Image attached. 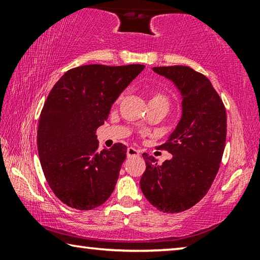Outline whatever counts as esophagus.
Masks as SVG:
<instances>
[{"label": "esophagus", "mask_w": 260, "mask_h": 260, "mask_svg": "<svg viewBox=\"0 0 260 260\" xmlns=\"http://www.w3.org/2000/svg\"><path fill=\"white\" fill-rule=\"evenodd\" d=\"M139 155H140V151L138 150V149L132 148V147H129L128 149H127V157H128V158L136 157V156H139Z\"/></svg>", "instance_id": "obj_1"}]
</instances>
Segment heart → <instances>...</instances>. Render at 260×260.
Masks as SVG:
<instances>
[{"mask_svg": "<svg viewBox=\"0 0 260 260\" xmlns=\"http://www.w3.org/2000/svg\"><path fill=\"white\" fill-rule=\"evenodd\" d=\"M149 103H162L169 105V99H167V96L164 93H161V91H155V93L151 94L150 102Z\"/></svg>", "mask_w": 260, "mask_h": 260, "instance_id": "obj_1", "label": "heart"}]
</instances>
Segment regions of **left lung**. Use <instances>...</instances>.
<instances>
[{
    "instance_id": "1",
    "label": "left lung",
    "mask_w": 260,
    "mask_h": 260,
    "mask_svg": "<svg viewBox=\"0 0 260 260\" xmlns=\"http://www.w3.org/2000/svg\"><path fill=\"white\" fill-rule=\"evenodd\" d=\"M174 82L182 95V116L169 140L157 149L172 153L170 160L143 153L146 172L140 186L155 208L179 213L203 199L217 175L225 150L226 109L204 74L183 65L153 68Z\"/></svg>"
}]
</instances>
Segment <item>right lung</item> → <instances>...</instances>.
Returning a JSON list of instances; mask_svg holds the SVG:
<instances>
[{
    "mask_svg": "<svg viewBox=\"0 0 260 260\" xmlns=\"http://www.w3.org/2000/svg\"><path fill=\"white\" fill-rule=\"evenodd\" d=\"M144 68L82 65L69 70L48 95L39 118V157L51 190L70 208H98L116 187L127 148L114 143L100 150L96 129Z\"/></svg>",
    "mask_w": 260,
    "mask_h": 260,
    "instance_id": "add662e5",
    "label": "right lung"
}]
</instances>
